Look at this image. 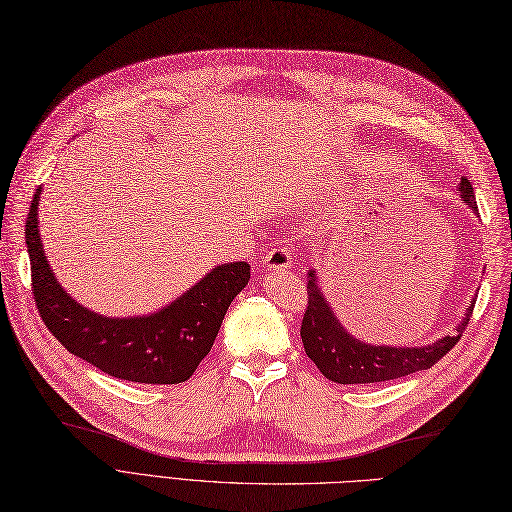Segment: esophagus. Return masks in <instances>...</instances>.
Wrapping results in <instances>:
<instances>
[{
  "instance_id": "esophagus-1",
  "label": "esophagus",
  "mask_w": 512,
  "mask_h": 512,
  "mask_svg": "<svg viewBox=\"0 0 512 512\" xmlns=\"http://www.w3.org/2000/svg\"><path fill=\"white\" fill-rule=\"evenodd\" d=\"M262 265L267 269H290L292 267V256L288 247H273V250L267 252Z\"/></svg>"
}]
</instances>
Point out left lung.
<instances>
[{
    "instance_id": "left-lung-1",
    "label": "left lung",
    "mask_w": 512,
    "mask_h": 512,
    "mask_svg": "<svg viewBox=\"0 0 512 512\" xmlns=\"http://www.w3.org/2000/svg\"><path fill=\"white\" fill-rule=\"evenodd\" d=\"M459 196L474 213H478L474 188L466 177H461ZM307 277V309L301 322L303 348L322 371V376L337 384H374L429 369L459 342L474 309L472 299L463 320L455 327V333L429 346H374L352 337L342 327V322L333 314V307L318 288L316 271H309Z\"/></svg>"
}]
</instances>
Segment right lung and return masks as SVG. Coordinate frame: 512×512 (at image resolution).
I'll list each match as a JSON object with an SVG mask.
<instances>
[{"mask_svg": "<svg viewBox=\"0 0 512 512\" xmlns=\"http://www.w3.org/2000/svg\"><path fill=\"white\" fill-rule=\"evenodd\" d=\"M34 194L25 222L32 290L42 322L61 346L104 374L141 384H179L209 354L226 309L250 280L247 262H226L173 303L147 316L108 318L76 303L44 256Z\"/></svg>", "mask_w": 512, "mask_h": 512, "instance_id": "add662e5", "label": "right lung"}]
</instances>
